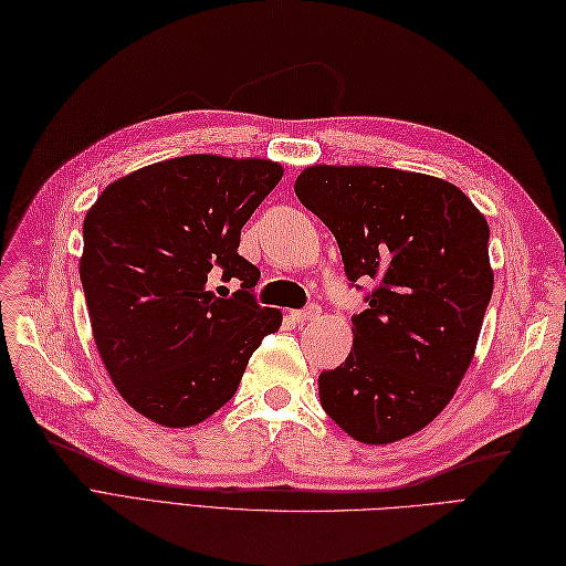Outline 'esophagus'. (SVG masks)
<instances>
[{"label":"esophagus","instance_id":"obj_1","mask_svg":"<svg viewBox=\"0 0 566 566\" xmlns=\"http://www.w3.org/2000/svg\"><path fill=\"white\" fill-rule=\"evenodd\" d=\"M290 316H293V321H297V324H307V321H314V318L321 316V307H318V304H310L307 310H297Z\"/></svg>","mask_w":566,"mask_h":566}]
</instances>
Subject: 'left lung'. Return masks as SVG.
I'll return each instance as SVG.
<instances>
[{
    "label": "left lung",
    "mask_w": 566,
    "mask_h": 566,
    "mask_svg": "<svg viewBox=\"0 0 566 566\" xmlns=\"http://www.w3.org/2000/svg\"><path fill=\"white\" fill-rule=\"evenodd\" d=\"M295 195L338 240L347 279L378 281L345 364L318 376L321 407L366 446L421 431L476 353L493 295L485 217L452 182L386 166L314 164Z\"/></svg>",
    "instance_id": "left-lung-1"
}]
</instances>
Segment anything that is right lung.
Returning <instances> with one entry per match:
<instances>
[{"mask_svg": "<svg viewBox=\"0 0 566 566\" xmlns=\"http://www.w3.org/2000/svg\"><path fill=\"white\" fill-rule=\"evenodd\" d=\"M271 159L188 155L106 186L83 221L81 281L112 384L166 429L202 423L235 395L283 314L259 307L242 226L279 186ZM238 280L241 290L213 286Z\"/></svg>", "mask_w": 566, "mask_h": 566, "instance_id": "right-lung-1", "label": "right lung"}]
</instances>
